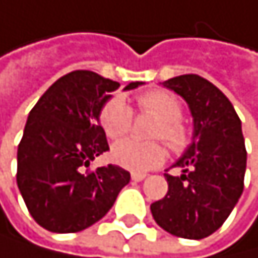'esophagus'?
<instances>
[{
	"label": "esophagus",
	"instance_id": "1",
	"mask_svg": "<svg viewBox=\"0 0 258 258\" xmlns=\"http://www.w3.org/2000/svg\"><path fill=\"white\" fill-rule=\"evenodd\" d=\"M131 177H132V181L139 182V181H144L145 177H147V174H144V173H132Z\"/></svg>",
	"mask_w": 258,
	"mask_h": 258
}]
</instances>
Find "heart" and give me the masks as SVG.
Instances as JSON below:
<instances>
[{
  "instance_id": "b5f03b06",
  "label": "heart",
  "mask_w": 258,
  "mask_h": 258,
  "mask_svg": "<svg viewBox=\"0 0 258 258\" xmlns=\"http://www.w3.org/2000/svg\"><path fill=\"white\" fill-rule=\"evenodd\" d=\"M139 111L149 113L158 119L152 129L153 139H161L168 149L181 155L189 149L192 132L182 116V105L171 92L150 90L140 93L136 100ZM100 124L109 139H121L132 127V109L122 97H113L100 111ZM116 165L136 173H144L160 166L166 158V149L160 142H139V140H121L111 150Z\"/></svg>"
}]
</instances>
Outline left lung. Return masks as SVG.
I'll return each instance as SVG.
<instances>
[{"label":"left lung","instance_id":"obj_1","mask_svg":"<svg viewBox=\"0 0 258 258\" xmlns=\"http://www.w3.org/2000/svg\"><path fill=\"white\" fill-rule=\"evenodd\" d=\"M163 87L189 105L194 132L189 149L173 165L182 174H165L168 194L150 210L169 234L204 239L226 221L242 194L247 152L241 119L225 93L197 74L168 79Z\"/></svg>","mask_w":258,"mask_h":258}]
</instances>
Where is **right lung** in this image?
Wrapping results in <instances>:
<instances>
[{"instance_id": "obj_1", "label": "right lung", "mask_w": 258, "mask_h": 258, "mask_svg": "<svg viewBox=\"0 0 258 258\" xmlns=\"http://www.w3.org/2000/svg\"><path fill=\"white\" fill-rule=\"evenodd\" d=\"M131 82L124 90L137 89ZM119 84L92 71L58 79L29 113L17 149V187L30 215L51 233H77L101 220L131 174L116 165L89 171L109 150L100 111Z\"/></svg>"}]
</instances>
